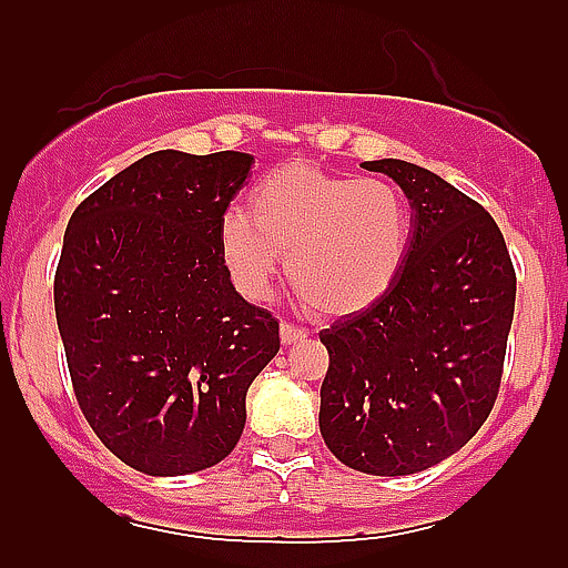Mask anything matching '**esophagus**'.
<instances>
[{"label":"esophagus","instance_id":"34e87169","mask_svg":"<svg viewBox=\"0 0 568 568\" xmlns=\"http://www.w3.org/2000/svg\"><path fill=\"white\" fill-rule=\"evenodd\" d=\"M280 341H283V346H294V343L305 341V329L291 324V321H283V324H280Z\"/></svg>","mask_w":568,"mask_h":568}]
</instances>
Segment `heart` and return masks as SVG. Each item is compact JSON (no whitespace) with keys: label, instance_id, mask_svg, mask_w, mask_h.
Here are the masks:
<instances>
[{"label":"heart","instance_id":"1","mask_svg":"<svg viewBox=\"0 0 568 568\" xmlns=\"http://www.w3.org/2000/svg\"><path fill=\"white\" fill-rule=\"evenodd\" d=\"M415 236L406 194L390 181L283 164L255 183L247 211L220 225L233 285L252 302L272 294L288 252V280L318 318H348L390 296Z\"/></svg>","mask_w":568,"mask_h":568}]
</instances>
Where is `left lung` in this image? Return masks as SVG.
<instances>
[{
    "label": "left lung",
    "mask_w": 568,
    "mask_h": 568,
    "mask_svg": "<svg viewBox=\"0 0 568 568\" xmlns=\"http://www.w3.org/2000/svg\"><path fill=\"white\" fill-rule=\"evenodd\" d=\"M363 168L404 189L415 236L387 300L321 329L329 368L318 426L346 467L412 475L454 456L489 417L517 274L500 227L473 197L400 159Z\"/></svg>",
    "instance_id": "8db88e82"
}]
</instances>
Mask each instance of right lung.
I'll use <instances>...</instances> for the list:
<instances>
[{
    "label": "right lung",
    "mask_w": 568,
    "mask_h": 568,
    "mask_svg": "<svg viewBox=\"0 0 568 568\" xmlns=\"http://www.w3.org/2000/svg\"><path fill=\"white\" fill-rule=\"evenodd\" d=\"M255 159L156 151L79 203L54 311L79 409L145 475H189L236 448L280 324L231 283L220 225Z\"/></svg>",
    "instance_id": "right-lung-1"
}]
</instances>
